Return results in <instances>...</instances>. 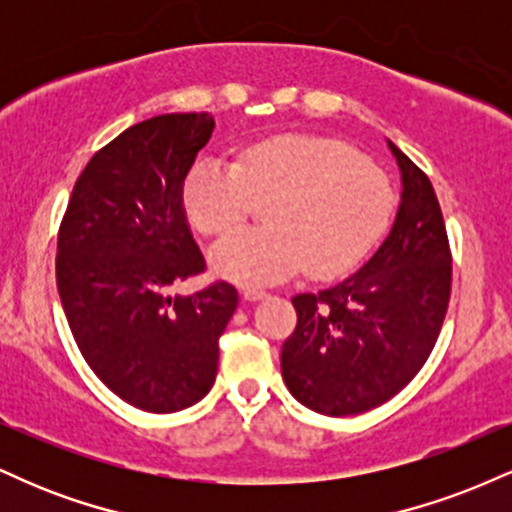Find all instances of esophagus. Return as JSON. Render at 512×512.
<instances>
[{
	"label": "esophagus",
	"instance_id": "1",
	"mask_svg": "<svg viewBox=\"0 0 512 512\" xmlns=\"http://www.w3.org/2000/svg\"><path fill=\"white\" fill-rule=\"evenodd\" d=\"M267 296L262 289H243V298L245 301H260V298Z\"/></svg>",
	"mask_w": 512,
	"mask_h": 512
}]
</instances>
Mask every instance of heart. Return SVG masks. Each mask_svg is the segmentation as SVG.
<instances>
[{
    "instance_id": "obj_1",
    "label": "heart",
    "mask_w": 512,
    "mask_h": 512,
    "mask_svg": "<svg viewBox=\"0 0 512 512\" xmlns=\"http://www.w3.org/2000/svg\"><path fill=\"white\" fill-rule=\"evenodd\" d=\"M182 202L207 236L231 231L269 202V226L219 240L211 267L238 284H274L301 267L334 276L361 262L385 231L395 195L383 170L349 146L279 134L250 144L238 161H197Z\"/></svg>"
}]
</instances>
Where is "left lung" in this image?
I'll list each match as a JSON object with an SVG mask.
<instances>
[{"label":"left lung","mask_w":512,"mask_h":512,"mask_svg":"<svg viewBox=\"0 0 512 512\" xmlns=\"http://www.w3.org/2000/svg\"><path fill=\"white\" fill-rule=\"evenodd\" d=\"M390 144L402 170L395 226L356 274L293 296L298 322L281 349L291 395L327 416L375 409L424 368L452 289V255L428 175Z\"/></svg>","instance_id":"1"}]
</instances>
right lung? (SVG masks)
Wrapping results in <instances>:
<instances>
[{
  "mask_svg": "<svg viewBox=\"0 0 512 512\" xmlns=\"http://www.w3.org/2000/svg\"><path fill=\"white\" fill-rule=\"evenodd\" d=\"M211 132L209 113L125 129L86 163L57 233V291L81 356L117 397L151 414L187 409L211 390L238 305L226 281L170 293L207 269L182 185Z\"/></svg>",
  "mask_w": 512,
  "mask_h": 512,
  "instance_id": "right-lung-1",
  "label": "right lung"
}]
</instances>
